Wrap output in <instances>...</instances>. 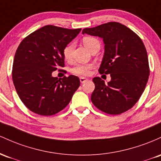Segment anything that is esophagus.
<instances>
[{
  "label": "esophagus",
  "mask_w": 161,
  "mask_h": 161,
  "mask_svg": "<svg viewBox=\"0 0 161 161\" xmlns=\"http://www.w3.org/2000/svg\"><path fill=\"white\" fill-rule=\"evenodd\" d=\"M88 80L87 78H86V77H80V81L81 84H84V83L86 82V81Z\"/></svg>",
  "instance_id": "esophagus-1"
}]
</instances>
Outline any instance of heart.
Returning <instances> with one entry per match:
<instances>
[{
    "instance_id": "heart-1",
    "label": "heart",
    "mask_w": 161,
    "mask_h": 161,
    "mask_svg": "<svg viewBox=\"0 0 161 161\" xmlns=\"http://www.w3.org/2000/svg\"><path fill=\"white\" fill-rule=\"evenodd\" d=\"M83 43H84V46L87 48L88 50L91 51L93 48L96 46H100V42L97 39L92 36H86L83 39ZM74 48L73 43H70L65 48H64V51H63V55H64V58L66 60H69L71 59L72 55V51ZM93 68V65L92 64H77L74 67L71 69L72 73L76 74L78 75H88L90 73V71Z\"/></svg>"
}]
</instances>
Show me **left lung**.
I'll return each mask as SVG.
<instances>
[{
	"label": "left lung",
	"mask_w": 161,
	"mask_h": 161,
	"mask_svg": "<svg viewBox=\"0 0 161 161\" xmlns=\"http://www.w3.org/2000/svg\"><path fill=\"white\" fill-rule=\"evenodd\" d=\"M82 33L102 38L105 51L99 72L111 77L107 84L99 77L93 79L92 103L107 114L125 113L138 102L148 80V58L143 42L117 22L85 28Z\"/></svg>",
	"instance_id": "left-lung-1"
}]
</instances>
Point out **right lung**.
<instances>
[{"label":"right lung","mask_w":161,"mask_h":161,"mask_svg":"<svg viewBox=\"0 0 161 161\" xmlns=\"http://www.w3.org/2000/svg\"><path fill=\"white\" fill-rule=\"evenodd\" d=\"M48 25L25 38L16 51L12 78L19 99L30 111L55 115L68 106L80 86L78 77H52L64 66L63 51L80 32Z\"/></svg>","instance_id":"right-lung-1"}]
</instances>
